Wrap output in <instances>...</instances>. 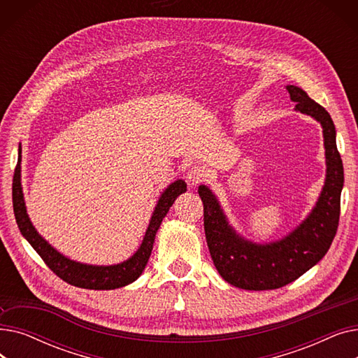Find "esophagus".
<instances>
[{
    "label": "esophagus",
    "mask_w": 358,
    "mask_h": 358,
    "mask_svg": "<svg viewBox=\"0 0 358 358\" xmlns=\"http://www.w3.org/2000/svg\"><path fill=\"white\" fill-rule=\"evenodd\" d=\"M206 177H208V173H206V169L203 166H193L189 169V173H187V182H189L190 185H197L200 184L201 181L206 180Z\"/></svg>",
    "instance_id": "34e87169"
}]
</instances>
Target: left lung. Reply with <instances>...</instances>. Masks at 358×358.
<instances>
[{
  "instance_id": "8db88e82",
  "label": "left lung",
  "mask_w": 358,
  "mask_h": 358,
  "mask_svg": "<svg viewBox=\"0 0 358 358\" xmlns=\"http://www.w3.org/2000/svg\"><path fill=\"white\" fill-rule=\"evenodd\" d=\"M294 110L322 126L327 176L316 204L302 223L285 238L257 243L239 235L224 215L215 193L199 185L204 209V234L213 264L229 285L243 290L283 287L321 261L338 229L344 168L336 149V131L329 113L296 85H287Z\"/></svg>"
}]
</instances>
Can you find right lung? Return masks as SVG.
Listing matches in <instances>:
<instances>
[{
    "label": "right lung",
    "instance_id": "obj_1",
    "mask_svg": "<svg viewBox=\"0 0 358 358\" xmlns=\"http://www.w3.org/2000/svg\"><path fill=\"white\" fill-rule=\"evenodd\" d=\"M185 192L187 184L182 180H177L166 187L157 201V206L148 224L146 234L138 251L126 261L113 266H92L73 261L61 254L58 250H55L50 243L36 231L27 215L23 196L20 152H18V161L13 178V208L15 222L22 235L27 239L33 250L42 257V259L46 262V266L56 275L61 277L66 283L81 289L113 290L134 283V281L138 280V277L142 274L148 264L150 252H152L155 235L161 227L162 219L166 216L176 199Z\"/></svg>",
    "mask_w": 358,
    "mask_h": 358
}]
</instances>
